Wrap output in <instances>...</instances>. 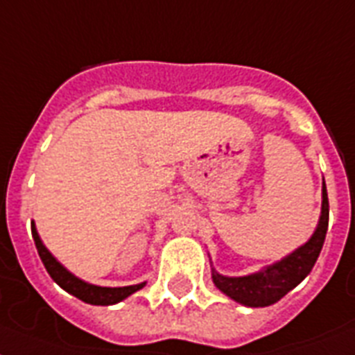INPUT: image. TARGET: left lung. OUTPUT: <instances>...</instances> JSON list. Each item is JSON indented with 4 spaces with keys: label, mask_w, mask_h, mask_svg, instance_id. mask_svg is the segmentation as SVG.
<instances>
[{
    "label": "left lung",
    "mask_w": 355,
    "mask_h": 355,
    "mask_svg": "<svg viewBox=\"0 0 355 355\" xmlns=\"http://www.w3.org/2000/svg\"><path fill=\"white\" fill-rule=\"evenodd\" d=\"M329 229V196L321 187V214L312 236L282 260L247 276H223L211 267V278L218 291L243 306H269L302 284L314 267Z\"/></svg>",
    "instance_id": "1"
}]
</instances>
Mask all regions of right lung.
Returning <instances> with one entry per match:
<instances>
[{"label": "right lung", "instance_id": "add662e5", "mask_svg": "<svg viewBox=\"0 0 355 355\" xmlns=\"http://www.w3.org/2000/svg\"><path fill=\"white\" fill-rule=\"evenodd\" d=\"M32 238L35 242V249L40 252V258L43 261L44 269L49 270L50 278L68 294L76 296L77 300H81L90 305H115V303L126 300L128 296H132L133 293L141 291L146 285V282L137 285H128V287H99V285L88 284L85 279L77 278L76 274H71L70 270L58 261V258L46 249V245L41 240L35 223L32 222Z\"/></svg>", "mask_w": 355, "mask_h": 355}]
</instances>
